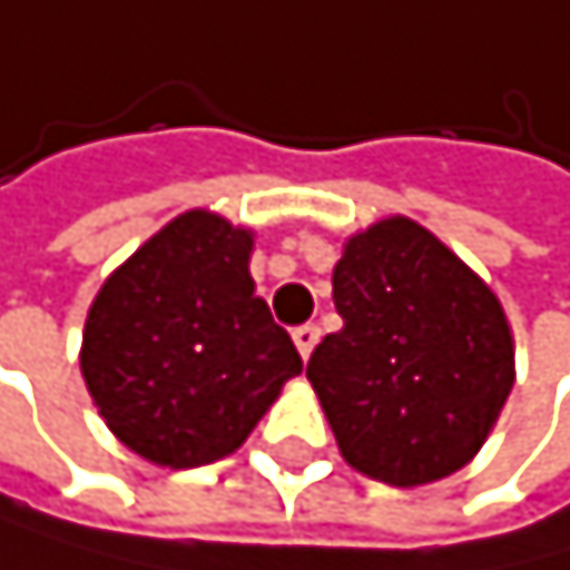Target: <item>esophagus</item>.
<instances>
[{
	"label": "esophagus",
	"mask_w": 570,
	"mask_h": 570,
	"mask_svg": "<svg viewBox=\"0 0 570 570\" xmlns=\"http://www.w3.org/2000/svg\"><path fill=\"white\" fill-rule=\"evenodd\" d=\"M317 338H321V328H314V324H303V328L292 332V342H296V350L303 360H309V353H314L317 346Z\"/></svg>",
	"instance_id": "obj_1"
}]
</instances>
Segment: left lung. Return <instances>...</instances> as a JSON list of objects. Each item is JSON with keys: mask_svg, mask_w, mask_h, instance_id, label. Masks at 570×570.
Masks as SVG:
<instances>
[{"mask_svg": "<svg viewBox=\"0 0 570 570\" xmlns=\"http://www.w3.org/2000/svg\"><path fill=\"white\" fill-rule=\"evenodd\" d=\"M342 328L306 364L346 464L414 489L474 460L514 389V335L479 274L410 217L342 246Z\"/></svg>", "mask_w": 570, "mask_h": 570, "instance_id": "8db88e82", "label": "left lung"}]
</instances>
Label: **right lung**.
Masks as SVG:
<instances>
[{
	"label": "right lung",
	"mask_w": 570,
	"mask_h": 570,
	"mask_svg": "<svg viewBox=\"0 0 570 570\" xmlns=\"http://www.w3.org/2000/svg\"><path fill=\"white\" fill-rule=\"evenodd\" d=\"M253 232L185 210L102 282L81 335V374L124 446L156 468H199L249 439L303 371L256 296Z\"/></svg>",
	"instance_id": "1"
}]
</instances>
